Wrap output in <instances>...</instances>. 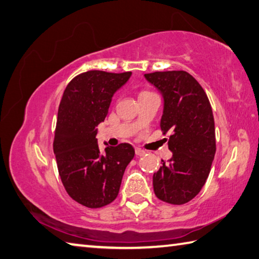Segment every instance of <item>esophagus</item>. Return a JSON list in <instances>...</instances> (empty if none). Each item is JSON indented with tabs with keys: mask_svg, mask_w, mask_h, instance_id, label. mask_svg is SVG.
I'll use <instances>...</instances> for the list:
<instances>
[{
	"mask_svg": "<svg viewBox=\"0 0 259 259\" xmlns=\"http://www.w3.org/2000/svg\"><path fill=\"white\" fill-rule=\"evenodd\" d=\"M144 153H146V151L142 150V149L135 148V155H137V156H143Z\"/></svg>",
	"mask_w": 259,
	"mask_h": 259,
	"instance_id": "esophagus-1",
	"label": "esophagus"
}]
</instances>
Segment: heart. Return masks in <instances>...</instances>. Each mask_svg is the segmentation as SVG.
I'll return each instance as SVG.
<instances>
[{"label": "heart", "mask_w": 259, "mask_h": 259, "mask_svg": "<svg viewBox=\"0 0 259 259\" xmlns=\"http://www.w3.org/2000/svg\"><path fill=\"white\" fill-rule=\"evenodd\" d=\"M148 93H151V92H148V91H142L141 93H140V95H143V94H148Z\"/></svg>", "instance_id": "b5f03b06"}]
</instances>
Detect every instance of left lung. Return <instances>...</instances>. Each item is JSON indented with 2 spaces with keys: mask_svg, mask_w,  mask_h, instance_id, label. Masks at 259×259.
I'll list each match as a JSON object with an SVG mask.
<instances>
[{
  "mask_svg": "<svg viewBox=\"0 0 259 259\" xmlns=\"http://www.w3.org/2000/svg\"><path fill=\"white\" fill-rule=\"evenodd\" d=\"M160 91L164 112L160 128L170 132L168 148L173 157L162 161L153 174L158 199L183 205L205 185L216 152L215 122L209 100L201 85L184 70L155 71L144 75Z\"/></svg>",
  "mask_w": 259,
  "mask_h": 259,
  "instance_id": "8db88e82",
  "label": "left lung"
}]
</instances>
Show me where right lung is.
I'll use <instances>...</instances> for the list:
<instances>
[{"mask_svg":"<svg viewBox=\"0 0 259 259\" xmlns=\"http://www.w3.org/2000/svg\"><path fill=\"white\" fill-rule=\"evenodd\" d=\"M131 75V71L83 72L69 81L59 104L53 141L59 175L69 197L88 208L115 200L124 171L135 155L128 143L101 151L95 139L112 95Z\"/></svg>","mask_w":259,"mask_h":259,"instance_id":"obj_1","label":"right lung"}]
</instances>
